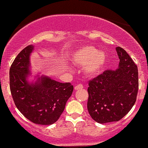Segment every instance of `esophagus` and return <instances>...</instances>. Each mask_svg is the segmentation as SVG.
<instances>
[{
    "label": "esophagus",
    "mask_w": 148,
    "mask_h": 148,
    "mask_svg": "<svg viewBox=\"0 0 148 148\" xmlns=\"http://www.w3.org/2000/svg\"><path fill=\"white\" fill-rule=\"evenodd\" d=\"M83 86H82V84H78V85H77V86H76L74 87V89H75V90H78V89H82L83 88Z\"/></svg>",
    "instance_id": "34e87169"
}]
</instances>
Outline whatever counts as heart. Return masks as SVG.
I'll return each instance as SVG.
<instances>
[{
    "label": "heart",
    "mask_w": 148,
    "mask_h": 148,
    "mask_svg": "<svg viewBox=\"0 0 148 148\" xmlns=\"http://www.w3.org/2000/svg\"><path fill=\"white\" fill-rule=\"evenodd\" d=\"M74 62L79 66L85 65V74L89 77H94L98 75L104 67L105 57L95 47L86 46L76 52L74 57Z\"/></svg>",
    "instance_id": "1"
}]
</instances>
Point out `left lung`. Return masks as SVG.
Listing matches in <instances>:
<instances>
[{
    "label": "left lung",
    "mask_w": 148,
    "mask_h": 148,
    "mask_svg": "<svg viewBox=\"0 0 148 148\" xmlns=\"http://www.w3.org/2000/svg\"><path fill=\"white\" fill-rule=\"evenodd\" d=\"M116 71L108 70L89 81L87 110L99 123L118 121L131 110L138 91L137 66L124 49L117 47Z\"/></svg>",
    "instance_id": "obj_1"
}]
</instances>
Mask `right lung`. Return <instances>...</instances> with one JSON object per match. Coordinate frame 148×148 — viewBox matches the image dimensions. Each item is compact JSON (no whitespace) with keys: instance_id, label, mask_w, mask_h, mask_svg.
I'll list each match as a JSON object with an SVG mask.
<instances>
[{"instance_id":"obj_1","label":"right lung","mask_w":148,"mask_h":148,"mask_svg":"<svg viewBox=\"0 0 148 148\" xmlns=\"http://www.w3.org/2000/svg\"><path fill=\"white\" fill-rule=\"evenodd\" d=\"M33 48L32 45L25 47L12 62L10 88L17 108L27 119L38 125H51L64 111L74 87L71 83H60L46 76L40 77L34 84H29L26 78Z\"/></svg>"}]
</instances>
